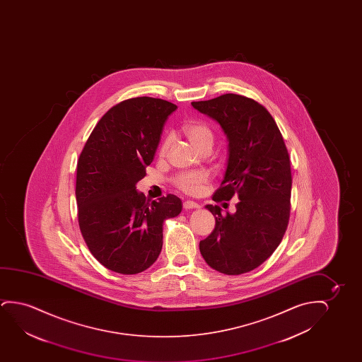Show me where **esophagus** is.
Segmentation results:
<instances>
[{
  "instance_id": "esophagus-1",
  "label": "esophagus",
  "mask_w": 362,
  "mask_h": 362,
  "mask_svg": "<svg viewBox=\"0 0 362 362\" xmlns=\"http://www.w3.org/2000/svg\"><path fill=\"white\" fill-rule=\"evenodd\" d=\"M184 208L187 209V210H190V209H199L200 208V205L197 203H194V202H190V200H187V202H184Z\"/></svg>"
}]
</instances>
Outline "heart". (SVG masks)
<instances>
[{"label": "heart", "instance_id": "obj_1", "mask_svg": "<svg viewBox=\"0 0 362 362\" xmlns=\"http://www.w3.org/2000/svg\"><path fill=\"white\" fill-rule=\"evenodd\" d=\"M183 131L185 136L190 141V144H193L197 149L203 147V146H208V144L211 146L213 144V131L205 124L190 122V124L184 126ZM170 141H172L170 136H167L163 139V142L160 144V148H159V153L164 154L167 152ZM206 180H208V174L205 172H200V170H195V172H184V173L178 174L175 177L174 183L180 190H183L184 193L198 194Z\"/></svg>", "mask_w": 362, "mask_h": 362}]
</instances>
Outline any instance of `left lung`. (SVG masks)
Listing matches in <instances>:
<instances>
[{
  "label": "left lung",
  "mask_w": 362,
  "mask_h": 362,
  "mask_svg": "<svg viewBox=\"0 0 362 362\" xmlns=\"http://www.w3.org/2000/svg\"><path fill=\"white\" fill-rule=\"evenodd\" d=\"M192 106L215 119L228 139L226 170L214 202L238 198L233 214L205 206L215 216V228L199 243L200 253L218 272H250L274 252L287 230L292 190L287 147L276 121L255 100L225 94Z\"/></svg>",
  "instance_id": "left-lung-1"
}]
</instances>
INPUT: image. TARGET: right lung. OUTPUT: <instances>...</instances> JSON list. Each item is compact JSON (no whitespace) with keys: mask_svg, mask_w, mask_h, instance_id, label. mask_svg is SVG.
Returning <instances> with one entry per match:
<instances>
[{"mask_svg":"<svg viewBox=\"0 0 362 362\" xmlns=\"http://www.w3.org/2000/svg\"><path fill=\"white\" fill-rule=\"evenodd\" d=\"M175 110L177 105L148 96L124 100L100 119L80 153V230L90 252L114 272L136 274L151 267L162 251L164 221L182 211L173 194L149 202L136 190Z\"/></svg>","mask_w":362,"mask_h":362,"instance_id":"add662e5","label":"right lung"}]
</instances>
